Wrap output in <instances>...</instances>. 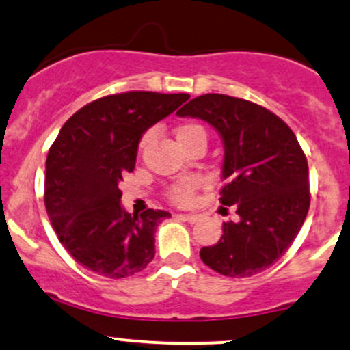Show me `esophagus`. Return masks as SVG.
<instances>
[{"label": "esophagus", "instance_id": "34e87169", "mask_svg": "<svg viewBox=\"0 0 350 350\" xmlns=\"http://www.w3.org/2000/svg\"><path fill=\"white\" fill-rule=\"evenodd\" d=\"M179 218L185 219V221H187V223H196L198 219H200V216L193 215V213H189V215H187V213H185V215H179Z\"/></svg>", "mask_w": 350, "mask_h": 350}]
</instances>
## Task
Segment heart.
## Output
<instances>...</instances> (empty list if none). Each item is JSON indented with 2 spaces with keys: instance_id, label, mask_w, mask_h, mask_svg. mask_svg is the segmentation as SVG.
<instances>
[{
  "instance_id": "heart-1",
  "label": "heart",
  "mask_w": 350,
  "mask_h": 350,
  "mask_svg": "<svg viewBox=\"0 0 350 350\" xmlns=\"http://www.w3.org/2000/svg\"><path fill=\"white\" fill-rule=\"evenodd\" d=\"M150 135H152V132L150 131L142 135L141 142H139V147H141V149L150 141ZM176 137H178V141L181 142V146H186L189 144L191 141H194V139H203V141H206V131L203 126H200V124L186 122V124H181V126L176 129ZM196 187H198L196 178H183L179 179V181H176L174 185L169 186L167 196L169 200L174 201V203L187 204L193 201L194 193H196Z\"/></svg>"
}]
</instances>
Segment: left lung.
I'll list each match as a JSON object with an SVG mask.
<instances>
[{"instance_id": "8db88e82", "label": "left lung", "mask_w": 350, "mask_h": 350, "mask_svg": "<svg viewBox=\"0 0 350 350\" xmlns=\"http://www.w3.org/2000/svg\"><path fill=\"white\" fill-rule=\"evenodd\" d=\"M211 124L224 142L219 203L238 221L223 223L216 245L201 260L224 277L267 270L288 250L310 206L308 164L293 131L273 112L245 98L204 94L178 110Z\"/></svg>"}]
</instances>
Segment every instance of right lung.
<instances>
[{
    "instance_id": "right-lung-1",
    "label": "right lung",
    "mask_w": 350,
    "mask_h": 350,
    "mask_svg": "<svg viewBox=\"0 0 350 350\" xmlns=\"http://www.w3.org/2000/svg\"><path fill=\"white\" fill-rule=\"evenodd\" d=\"M187 98L141 90L97 98L77 110L51 144L46 213L65 250L94 273L126 278L152 262L156 228L171 215L126 213L119 183L134 171L142 134Z\"/></svg>"
}]
</instances>
